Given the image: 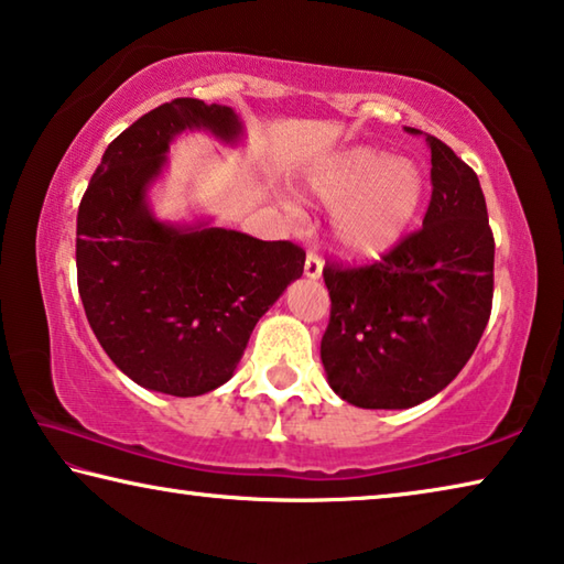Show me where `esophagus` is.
<instances>
[{"instance_id": "34e87169", "label": "esophagus", "mask_w": 564, "mask_h": 564, "mask_svg": "<svg viewBox=\"0 0 564 564\" xmlns=\"http://www.w3.org/2000/svg\"><path fill=\"white\" fill-rule=\"evenodd\" d=\"M304 276L307 280H319L322 276V260L317 254H307V260H304Z\"/></svg>"}]
</instances>
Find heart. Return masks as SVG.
Returning a JSON list of instances; mask_svg holds the SVG:
<instances>
[{
    "label": "heart",
    "mask_w": 564,
    "mask_h": 564,
    "mask_svg": "<svg viewBox=\"0 0 564 564\" xmlns=\"http://www.w3.org/2000/svg\"><path fill=\"white\" fill-rule=\"evenodd\" d=\"M310 189L319 205L335 209V245L347 257L380 260L408 235L427 187L412 160L352 147L312 174Z\"/></svg>",
    "instance_id": "b5f03b06"
}]
</instances>
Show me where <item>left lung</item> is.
I'll return each instance as SVG.
<instances>
[{
    "label": "left lung",
    "instance_id": "1",
    "mask_svg": "<svg viewBox=\"0 0 564 564\" xmlns=\"http://www.w3.org/2000/svg\"><path fill=\"white\" fill-rule=\"evenodd\" d=\"M414 132V129H412ZM432 199L420 232L382 262L327 264V382L365 410H408L455 380L492 310L495 239L477 174L437 137Z\"/></svg>",
    "mask_w": 564,
    "mask_h": 564
}]
</instances>
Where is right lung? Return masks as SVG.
I'll list each match as a JSON object with an SVG mask.
<instances>
[{
	"mask_svg": "<svg viewBox=\"0 0 564 564\" xmlns=\"http://www.w3.org/2000/svg\"><path fill=\"white\" fill-rule=\"evenodd\" d=\"M184 132L229 147L245 140L232 107L192 97L172 99L124 129L82 197L77 284L91 332L129 380L197 397L235 375L257 322L302 276L304 252L215 227L212 217H156L150 192Z\"/></svg>",
	"mask_w": 564,
	"mask_h": 564,
	"instance_id": "1",
	"label": "right lung"
}]
</instances>
